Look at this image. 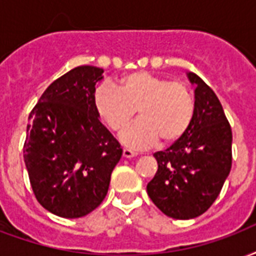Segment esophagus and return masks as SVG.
<instances>
[{"label": "esophagus", "instance_id": "34e87169", "mask_svg": "<svg viewBox=\"0 0 256 256\" xmlns=\"http://www.w3.org/2000/svg\"><path fill=\"white\" fill-rule=\"evenodd\" d=\"M136 152H132L130 149H124V158H132V157H136Z\"/></svg>", "mask_w": 256, "mask_h": 256}]
</instances>
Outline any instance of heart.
Masks as SVG:
<instances>
[{"mask_svg":"<svg viewBox=\"0 0 256 256\" xmlns=\"http://www.w3.org/2000/svg\"><path fill=\"white\" fill-rule=\"evenodd\" d=\"M94 106L112 132L128 128L136 110L140 120L120 134L122 144L134 149L158 141L161 146L173 145L188 132L194 115V99L186 86L149 72L120 78L116 88L99 86Z\"/></svg>","mask_w":256,"mask_h":256,"instance_id":"heart-1","label":"heart"}]
</instances>
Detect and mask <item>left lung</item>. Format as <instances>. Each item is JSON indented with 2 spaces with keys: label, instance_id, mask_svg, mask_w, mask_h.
<instances>
[{
  "label": "left lung",
  "instance_id": "left-lung-1",
  "mask_svg": "<svg viewBox=\"0 0 256 256\" xmlns=\"http://www.w3.org/2000/svg\"><path fill=\"white\" fill-rule=\"evenodd\" d=\"M194 88V115L188 132L154 153L157 173L146 189L152 202L173 219L198 218L219 196L232 165V132L210 86L188 72Z\"/></svg>",
  "mask_w": 256,
  "mask_h": 256
}]
</instances>
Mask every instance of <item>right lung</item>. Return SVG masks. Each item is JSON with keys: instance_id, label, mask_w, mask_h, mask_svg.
I'll list each match as a JSON object with an SVG mask.
<instances>
[{"instance_id": "right-lung-1", "label": "right lung", "mask_w": 256, "mask_h": 256, "mask_svg": "<svg viewBox=\"0 0 256 256\" xmlns=\"http://www.w3.org/2000/svg\"><path fill=\"white\" fill-rule=\"evenodd\" d=\"M103 70L76 67L52 83L29 114L24 161L33 193L50 214L83 218L104 200L122 157L99 120L94 94Z\"/></svg>"}]
</instances>
